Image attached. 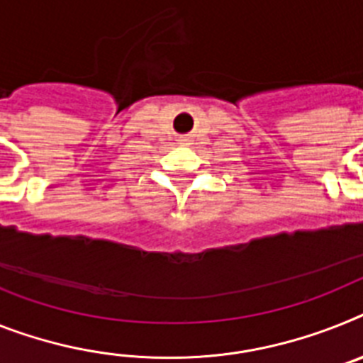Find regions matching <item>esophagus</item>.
I'll list each match as a JSON object with an SVG mask.
<instances>
[{
	"label": "esophagus",
	"instance_id": "esophagus-1",
	"mask_svg": "<svg viewBox=\"0 0 363 363\" xmlns=\"http://www.w3.org/2000/svg\"><path fill=\"white\" fill-rule=\"evenodd\" d=\"M179 142H181L182 145H186V144H188V140H186V138H181V140H179Z\"/></svg>",
	"mask_w": 363,
	"mask_h": 363
}]
</instances>
